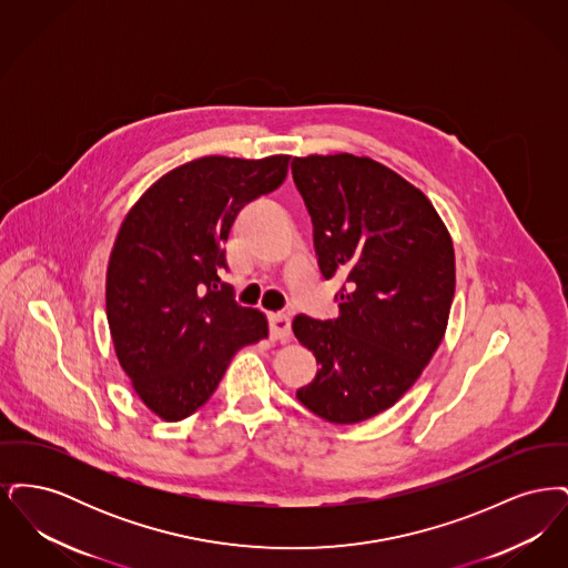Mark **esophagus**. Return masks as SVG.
Wrapping results in <instances>:
<instances>
[{"mask_svg":"<svg viewBox=\"0 0 568 568\" xmlns=\"http://www.w3.org/2000/svg\"><path fill=\"white\" fill-rule=\"evenodd\" d=\"M271 334L276 341H287L292 334V320L285 313H272Z\"/></svg>","mask_w":568,"mask_h":568,"instance_id":"34e87169","label":"esophagus"}]
</instances>
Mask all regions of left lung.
Segmentation results:
<instances>
[{"label":"left lung","mask_w":568,"mask_h":568,"mask_svg":"<svg viewBox=\"0 0 568 568\" xmlns=\"http://www.w3.org/2000/svg\"><path fill=\"white\" fill-rule=\"evenodd\" d=\"M325 278H345L341 315L294 320L317 377L297 400L332 424H357L396 405L438 349L456 292L452 236L433 202L371 158H294Z\"/></svg>","instance_id":"1"}]
</instances>
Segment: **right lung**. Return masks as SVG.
Segmentation results:
<instances>
[{"mask_svg":"<svg viewBox=\"0 0 568 568\" xmlns=\"http://www.w3.org/2000/svg\"><path fill=\"white\" fill-rule=\"evenodd\" d=\"M290 155H209L142 193L123 219L106 272V317L138 398L165 422L190 417L234 353L268 336L266 315L221 281L223 244L244 204L276 190Z\"/></svg>","mask_w":568,"mask_h":568,"instance_id":"obj_1","label":"right lung"}]
</instances>
